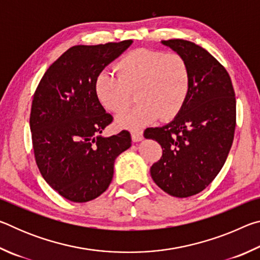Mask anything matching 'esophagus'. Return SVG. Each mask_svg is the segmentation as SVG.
Here are the masks:
<instances>
[{"instance_id":"34e87169","label":"esophagus","mask_w":260,"mask_h":260,"mask_svg":"<svg viewBox=\"0 0 260 260\" xmlns=\"http://www.w3.org/2000/svg\"><path fill=\"white\" fill-rule=\"evenodd\" d=\"M131 136L133 142H139V141L143 140V132L140 129H133L131 132Z\"/></svg>"}]
</instances>
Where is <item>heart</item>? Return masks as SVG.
I'll use <instances>...</instances> for the list:
<instances>
[{
	"mask_svg": "<svg viewBox=\"0 0 260 260\" xmlns=\"http://www.w3.org/2000/svg\"><path fill=\"white\" fill-rule=\"evenodd\" d=\"M118 76L99 73L95 93L104 109L119 113L128 107L132 93L139 102L117 117V124L135 128L156 120L172 119L181 111L190 89L188 64L177 54L151 49H135L116 65Z\"/></svg>",
	"mask_w": 260,
	"mask_h": 260,
	"instance_id": "heart-1",
	"label": "heart"
}]
</instances>
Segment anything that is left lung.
<instances>
[{"mask_svg":"<svg viewBox=\"0 0 260 260\" xmlns=\"http://www.w3.org/2000/svg\"><path fill=\"white\" fill-rule=\"evenodd\" d=\"M188 64L190 89L174 119L144 131L162 149L150 174L155 183L174 197L203 190L217 177L230 153L236 125L234 88L226 69L203 48L190 41L162 40Z\"/></svg>","mask_w":260,"mask_h":260,"instance_id":"8db88e82","label":"left lung"}]
</instances>
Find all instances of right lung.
Masks as SVG:
<instances>
[{
	"instance_id": "1",
	"label": "right lung",
	"mask_w": 260,
	"mask_h": 260,
	"mask_svg": "<svg viewBox=\"0 0 260 260\" xmlns=\"http://www.w3.org/2000/svg\"><path fill=\"white\" fill-rule=\"evenodd\" d=\"M133 41L74 46L52 63L35 90L29 126L43 179L71 202L85 203L107 190L116 158L132 146L131 134L105 138L112 116L95 93V80Z\"/></svg>"
}]
</instances>
